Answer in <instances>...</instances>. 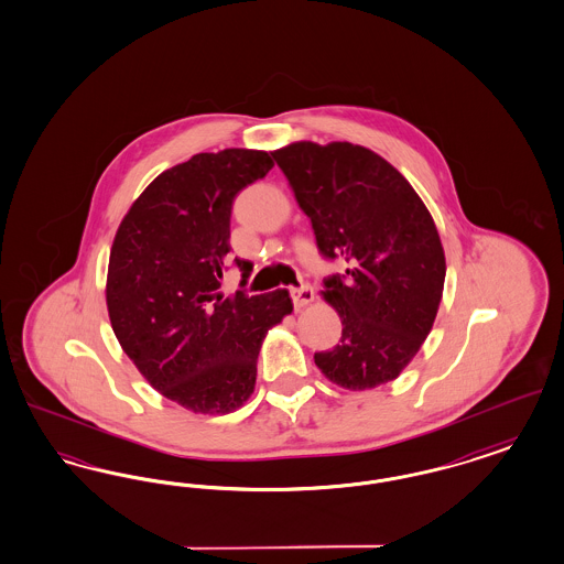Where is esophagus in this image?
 Instances as JSON below:
<instances>
[{
    "label": "esophagus",
    "instance_id": "obj_1",
    "mask_svg": "<svg viewBox=\"0 0 564 564\" xmlns=\"http://www.w3.org/2000/svg\"><path fill=\"white\" fill-rule=\"evenodd\" d=\"M292 300L295 308H304L315 300V292H313V288L302 285L300 290H292Z\"/></svg>",
    "mask_w": 564,
    "mask_h": 564
}]
</instances>
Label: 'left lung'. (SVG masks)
Here are the masks:
<instances>
[{"instance_id":"8db88e82","label":"left lung","mask_w":564,"mask_h":564,"mask_svg":"<svg viewBox=\"0 0 564 564\" xmlns=\"http://www.w3.org/2000/svg\"><path fill=\"white\" fill-rule=\"evenodd\" d=\"M316 246L344 258L323 300L341 321L338 346L315 365L346 390L401 376L430 334L445 285V251L429 207L386 159L352 142H292L272 151Z\"/></svg>"}]
</instances>
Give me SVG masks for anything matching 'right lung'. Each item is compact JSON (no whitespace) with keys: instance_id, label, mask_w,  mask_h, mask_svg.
<instances>
[{"instance_id":"add662e5","label":"right lung","mask_w":564,"mask_h":564,"mask_svg":"<svg viewBox=\"0 0 564 564\" xmlns=\"http://www.w3.org/2000/svg\"><path fill=\"white\" fill-rule=\"evenodd\" d=\"M272 165L267 151L199 153L161 172L115 232L105 290L115 336L147 382L193 413L246 405L262 341L292 315L288 290L220 292L232 199ZM235 264L246 285L251 262Z\"/></svg>"}]
</instances>
